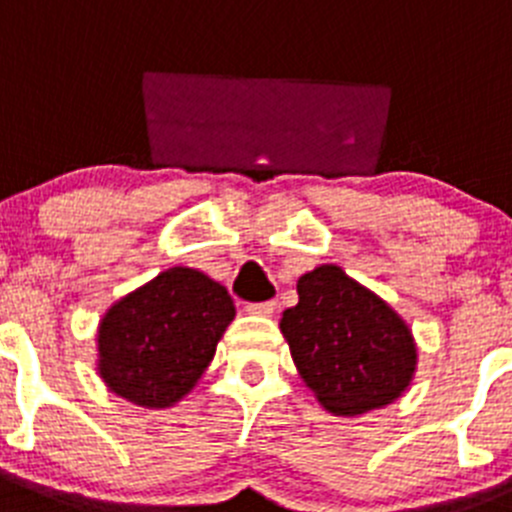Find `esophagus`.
Returning <instances> with one entry per match:
<instances>
[{"instance_id": "obj_1", "label": "esophagus", "mask_w": 512, "mask_h": 512, "mask_svg": "<svg viewBox=\"0 0 512 512\" xmlns=\"http://www.w3.org/2000/svg\"><path fill=\"white\" fill-rule=\"evenodd\" d=\"M272 310H275V300H265V303L247 305V313H252V315H272Z\"/></svg>"}]
</instances>
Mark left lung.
Masks as SVG:
<instances>
[{"instance_id":"8db88e82","label":"left lung","mask_w":512,"mask_h":512,"mask_svg":"<svg viewBox=\"0 0 512 512\" xmlns=\"http://www.w3.org/2000/svg\"><path fill=\"white\" fill-rule=\"evenodd\" d=\"M300 379L336 417L399 399L417 371V343L386 300L321 265L298 280V305L280 318Z\"/></svg>"}]
</instances>
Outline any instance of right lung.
<instances>
[{"label": "right lung", "mask_w": 512, "mask_h": 512, "mask_svg": "<svg viewBox=\"0 0 512 512\" xmlns=\"http://www.w3.org/2000/svg\"><path fill=\"white\" fill-rule=\"evenodd\" d=\"M232 318L224 285L191 267H171L103 315L100 379L138 407H171L194 389Z\"/></svg>", "instance_id": "1"}]
</instances>
